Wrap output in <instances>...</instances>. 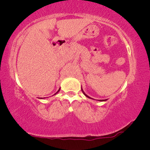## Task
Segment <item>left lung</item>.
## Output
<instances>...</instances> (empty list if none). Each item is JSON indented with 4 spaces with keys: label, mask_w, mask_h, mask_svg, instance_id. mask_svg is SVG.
<instances>
[{
    "label": "left lung",
    "mask_w": 150,
    "mask_h": 150,
    "mask_svg": "<svg viewBox=\"0 0 150 150\" xmlns=\"http://www.w3.org/2000/svg\"><path fill=\"white\" fill-rule=\"evenodd\" d=\"M81 90H82V92H83V94L86 96V97H87L88 98H90V99H93V98H90L89 96H88L87 95V94H86V93H85V92H84V91L83 90V89H82V87H81ZM93 100H94V99H93ZM106 100H98V101H100V102H104V101H106Z\"/></svg>",
    "instance_id": "8db88e82"
}]
</instances>
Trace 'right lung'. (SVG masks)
<instances>
[{"instance_id": "add662e5", "label": "right lung", "mask_w": 150, "mask_h": 150, "mask_svg": "<svg viewBox=\"0 0 150 150\" xmlns=\"http://www.w3.org/2000/svg\"><path fill=\"white\" fill-rule=\"evenodd\" d=\"M60 89H60V88H59V89L58 90V91H57V93H54V95H56V94H57V93H58V92H59V91H60ZM41 99H42V98H41Z\"/></svg>"}]
</instances>
